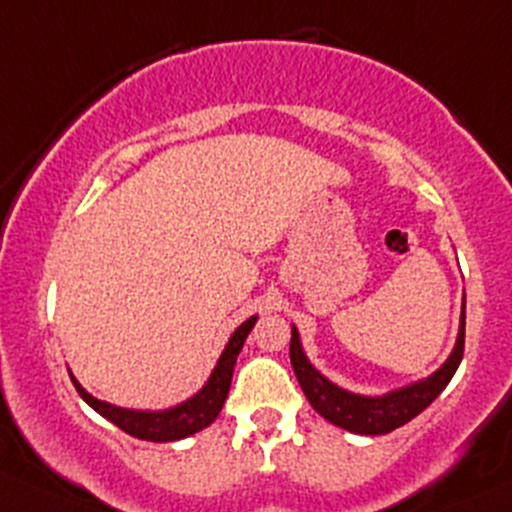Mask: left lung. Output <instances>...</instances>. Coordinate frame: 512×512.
Here are the masks:
<instances>
[{
    "instance_id": "1",
    "label": "left lung",
    "mask_w": 512,
    "mask_h": 512,
    "mask_svg": "<svg viewBox=\"0 0 512 512\" xmlns=\"http://www.w3.org/2000/svg\"><path fill=\"white\" fill-rule=\"evenodd\" d=\"M464 333H466V299H464V311H461V328L459 338H456V346L451 351L446 363L441 365L437 373L429 375L427 380H419L400 390L387 392L383 397H365L355 395V392L343 390V387L333 385L331 380L324 378L314 365L309 363L304 351H301L299 331L292 326V343H289V358H292L294 375H297L301 390H304L306 400L311 402L316 412L321 417L328 419L336 427L348 429L353 434H387L392 429L402 427L410 419L417 417L419 412L427 410L434 400L439 397V392L449 385V380L454 378L456 368H459L461 358H464Z\"/></svg>"
}]
</instances>
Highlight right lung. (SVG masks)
I'll return each mask as SVG.
<instances>
[{
	"instance_id": "add662e5",
	"label": "right lung",
	"mask_w": 512,
	"mask_h": 512,
	"mask_svg": "<svg viewBox=\"0 0 512 512\" xmlns=\"http://www.w3.org/2000/svg\"><path fill=\"white\" fill-rule=\"evenodd\" d=\"M257 316L247 319L245 324L235 328V333L230 336L228 346H225L223 355L218 358V365L213 368L208 383L191 397V400L181 402V405L169 407V410L161 412H144V410H125V407H115L110 402H102L98 397H93L90 392L83 390V385L73 378L75 390L78 395L93 407L95 412L102 414L105 419H110L115 427H120L122 432L132 434V437L144 439V441H176L186 439L191 434L201 432L208 424L215 422L220 410L225 405V397H228L230 380H233V368L238 353L242 351V343H245L247 333L255 326ZM71 373V370H68Z\"/></svg>"
}]
</instances>
